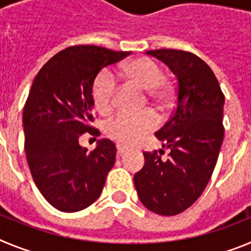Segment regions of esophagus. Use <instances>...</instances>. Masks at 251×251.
I'll return each mask as SVG.
<instances>
[{"instance_id": "1", "label": "esophagus", "mask_w": 251, "mask_h": 251, "mask_svg": "<svg viewBox=\"0 0 251 251\" xmlns=\"http://www.w3.org/2000/svg\"><path fill=\"white\" fill-rule=\"evenodd\" d=\"M128 148L126 147V146L123 145H118L117 146V154H118V157H122L124 154V153L127 152Z\"/></svg>"}]
</instances>
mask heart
I'll list each match as a JSON object with an SVG mask.
<instances>
[{
	"mask_svg": "<svg viewBox=\"0 0 251 251\" xmlns=\"http://www.w3.org/2000/svg\"><path fill=\"white\" fill-rule=\"evenodd\" d=\"M123 79L130 85L145 90L146 99L156 109H167L174 89L163 76L161 66L150 57H137L121 69ZM92 100L99 114L108 115L113 110L115 83L109 72L103 70L94 77L92 84ZM157 118L151 110L136 115L121 114L106 124V136L122 145H134L146 134L156 129Z\"/></svg>",
	"mask_w": 251,
	"mask_h": 251,
	"instance_id": "heart-1",
	"label": "heart"
}]
</instances>
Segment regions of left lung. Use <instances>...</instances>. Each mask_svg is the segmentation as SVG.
I'll return each mask as SVG.
<instances>
[{"label": "left lung", "mask_w": 251, "mask_h": 251, "mask_svg": "<svg viewBox=\"0 0 251 251\" xmlns=\"http://www.w3.org/2000/svg\"><path fill=\"white\" fill-rule=\"evenodd\" d=\"M163 61L177 77L176 108L157 130L163 150L145 152V166L134 175L139 200L163 216L185 211L208 183L224 139V103L211 68L192 52L174 49L147 51Z\"/></svg>", "instance_id": "8db88e82"}]
</instances>
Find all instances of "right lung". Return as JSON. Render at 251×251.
<instances>
[{
  "label": "right lung",
  "mask_w": 251,
  "mask_h": 251,
  "mask_svg": "<svg viewBox=\"0 0 251 251\" xmlns=\"http://www.w3.org/2000/svg\"><path fill=\"white\" fill-rule=\"evenodd\" d=\"M130 55L95 45L70 46L40 69L28 93L22 123L30 172L46 201L59 211L92 205L115 162V145L99 139L95 150L79 145L84 133L98 137L92 84L104 66Z\"/></svg>",
  "instance_id": "1"
}]
</instances>
